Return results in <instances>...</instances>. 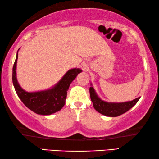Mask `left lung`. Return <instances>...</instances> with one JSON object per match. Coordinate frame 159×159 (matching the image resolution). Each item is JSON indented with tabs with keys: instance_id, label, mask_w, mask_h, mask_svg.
Returning <instances> with one entry per match:
<instances>
[{
	"instance_id": "left-lung-1",
	"label": "left lung",
	"mask_w": 159,
	"mask_h": 159,
	"mask_svg": "<svg viewBox=\"0 0 159 159\" xmlns=\"http://www.w3.org/2000/svg\"><path fill=\"white\" fill-rule=\"evenodd\" d=\"M90 98L93 103L94 108L98 112L107 116L115 117L125 114L130 108L133 107L140 99V97L132 100L131 101L124 103H108L100 98L95 93L93 87L90 88Z\"/></svg>"
}]
</instances>
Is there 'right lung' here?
I'll list each match as a JSON object with an SVG mask.
<instances>
[{
    "label": "right lung",
    "instance_id": "right-lung-1",
    "mask_svg": "<svg viewBox=\"0 0 159 159\" xmlns=\"http://www.w3.org/2000/svg\"><path fill=\"white\" fill-rule=\"evenodd\" d=\"M16 60L13 66L12 80L16 94L23 103L32 111L40 115H51L61 109L65 104L67 90L78 74L82 72L80 69H71L65 74L60 81L53 88L46 90L38 92H27L19 85L16 79Z\"/></svg>",
    "mask_w": 159,
    "mask_h": 159
}]
</instances>
